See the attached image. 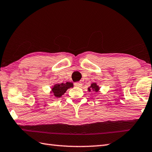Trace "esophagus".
Listing matches in <instances>:
<instances>
[{
  "mask_svg": "<svg viewBox=\"0 0 152 152\" xmlns=\"http://www.w3.org/2000/svg\"><path fill=\"white\" fill-rule=\"evenodd\" d=\"M74 85H75V87H81L82 86V83H80V82H76V83H74Z\"/></svg>",
  "mask_w": 152,
  "mask_h": 152,
  "instance_id": "34e87169",
  "label": "esophagus"
}]
</instances>
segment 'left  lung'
Segmentation results:
<instances>
[{
    "mask_svg": "<svg viewBox=\"0 0 152 152\" xmlns=\"http://www.w3.org/2000/svg\"><path fill=\"white\" fill-rule=\"evenodd\" d=\"M99 89H100V87L96 85V83H91L90 87L88 88V92H92V91H94V92L97 93V92H99Z\"/></svg>",
    "mask_w": 152,
    "mask_h": 152,
    "instance_id": "1",
    "label": "left lung"
}]
</instances>
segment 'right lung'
<instances>
[{"label":"right lung","instance_id":"add662e5","mask_svg":"<svg viewBox=\"0 0 152 152\" xmlns=\"http://www.w3.org/2000/svg\"><path fill=\"white\" fill-rule=\"evenodd\" d=\"M73 87V84L71 82H67L65 83H58L54 85L51 87V90L50 93L52 94L51 95L54 96L56 98H60L63 94L66 92L68 88Z\"/></svg>","mask_w":152,"mask_h":152}]
</instances>
